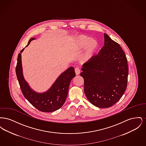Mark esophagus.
Masks as SVG:
<instances>
[{
  "mask_svg": "<svg viewBox=\"0 0 146 146\" xmlns=\"http://www.w3.org/2000/svg\"><path fill=\"white\" fill-rule=\"evenodd\" d=\"M75 72H76V75H79L80 73V70L78 68V67H76L75 68Z\"/></svg>",
  "mask_w": 146,
  "mask_h": 146,
  "instance_id": "1",
  "label": "esophagus"
}]
</instances>
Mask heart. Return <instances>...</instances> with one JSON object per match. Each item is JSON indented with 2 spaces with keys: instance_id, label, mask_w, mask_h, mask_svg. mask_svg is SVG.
I'll list each match as a JSON object with an SVG mask.
<instances>
[{
  "instance_id": "b5f03b06",
  "label": "heart",
  "mask_w": 146,
  "mask_h": 146,
  "mask_svg": "<svg viewBox=\"0 0 146 146\" xmlns=\"http://www.w3.org/2000/svg\"><path fill=\"white\" fill-rule=\"evenodd\" d=\"M70 42L72 48L76 51H81L86 48L82 58L84 61H88L92 58L99 48V44L96 40L84 35L73 37Z\"/></svg>"
}]
</instances>
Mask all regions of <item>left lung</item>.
<instances>
[{"mask_svg":"<svg viewBox=\"0 0 146 146\" xmlns=\"http://www.w3.org/2000/svg\"><path fill=\"white\" fill-rule=\"evenodd\" d=\"M104 46L85 63L80 76L88 100L99 108H109L124 94L129 74L125 53L120 45L104 34Z\"/></svg>","mask_w":146,"mask_h":146,"instance_id":"1","label":"left lung"}]
</instances>
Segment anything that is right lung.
<instances>
[{
    "label": "right lung",
    "instance_id": "1",
    "mask_svg": "<svg viewBox=\"0 0 146 146\" xmlns=\"http://www.w3.org/2000/svg\"><path fill=\"white\" fill-rule=\"evenodd\" d=\"M35 38H32L28 41V44ZM25 48L21 50L17 57V62L16 67V74L22 92L28 102L38 110L43 112H52L60 109L64 104L67 97L70 81L76 76L74 68L70 67L57 78L55 83L46 92L38 93L32 90L24 79L22 73L21 52Z\"/></svg>",
    "mask_w": 146,
    "mask_h": 146
}]
</instances>
